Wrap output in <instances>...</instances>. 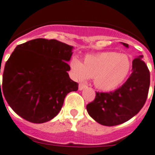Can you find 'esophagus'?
<instances>
[{
    "label": "esophagus",
    "mask_w": 155,
    "mask_h": 155,
    "mask_svg": "<svg viewBox=\"0 0 155 155\" xmlns=\"http://www.w3.org/2000/svg\"><path fill=\"white\" fill-rule=\"evenodd\" d=\"M87 88V86H86V85H85V84H81V83H80V84H79L78 89H79V90H80V91L83 90V89H84V88Z\"/></svg>",
    "instance_id": "obj_1"
}]
</instances>
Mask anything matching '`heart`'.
Returning a JSON list of instances; mask_svg holds the SVG:
<instances>
[{
    "label": "heart",
    "instance_id": "obj_1",
    "mask_svg": "<svg viewBox=\"0 0 155 155\" xmlns=\"http://www.w3.org/2000/svg\"><path fill=\"white\" fill-rule=\"evenodd\" d=\"M133 67L130 57L116 51H103L87 55L84 64L77 58L71 62L72 74L77 80L93 78L95 86L103 91H111L121 85Z\"/></svg>",
    "mask_w": 155,
    "mask_h": 155
}]
</instances>
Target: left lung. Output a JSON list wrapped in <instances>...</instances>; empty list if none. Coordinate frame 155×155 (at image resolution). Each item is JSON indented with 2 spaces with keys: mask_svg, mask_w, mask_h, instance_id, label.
<instances>
[{
  "mask_svg": "<svg viewBox=\"0 0 155 155\" xmlns=\"http://www.w3.org/2000/svg\"><path fill=\"white\" fill-rule=\"evenodd\" d=\"M121 44L129 48L128 44ZM143 57L133 60L132 74L124 84L114 92H96L95 100L86 106L88 114L100 125L122 124L142 109L150 87V72Z\"/></svg>",
  "mask_w": 155,
  "mask_h": 155,
  "instance_id": "left-lung-1",
  "label": "left lung"
}]
</instances>
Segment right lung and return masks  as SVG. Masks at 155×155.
Listing matches in <instances>:
<instances>
[{"label":"right lung","mask_w":155,"mask_h":155,"mask_svg":"<svg viewBox=\"0 0 155 155\" xmlns=\"http://www.w3.org/2000/svg\"><path fill=\"white\" fill-rule=\"evenodd\" d=\"M73 48L43 38L15 48L5 63L0 88L18 115L36 124L50 121L60 111L67 94L78 91V84L67 73Z\"/></svg>","instance_id":"right-lung-1"}]
</instances>
